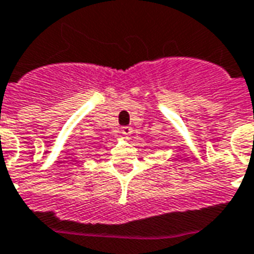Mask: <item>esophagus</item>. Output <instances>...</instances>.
<instances>
[{
	"mask_svg": "<svg viewBox=\"0 0 254 254\" xmlns=\"http://www.w3.org/2000/svg\"><path fill=\"white\" fill-rule=\"evenodd\" d=\"M120 131H122V134L123 135H129L131 134V127H128V126H123V127L120 128Z\"/></svg>",
	"mask_w": 254,
	"mask_h": 254,
	"instance_id": "esophagus-1",
	"label": "esophagus"
}]
</instances>
